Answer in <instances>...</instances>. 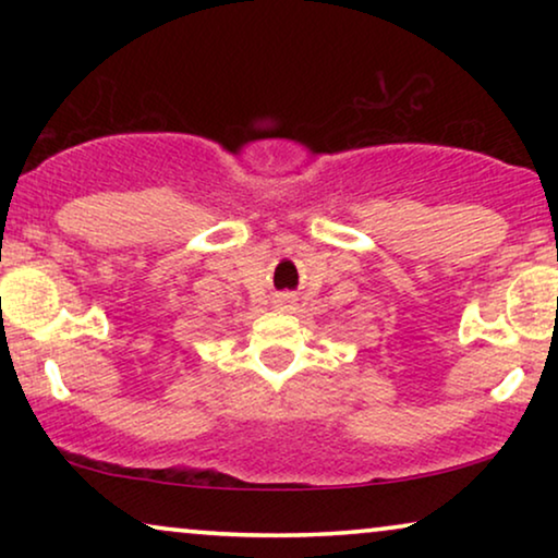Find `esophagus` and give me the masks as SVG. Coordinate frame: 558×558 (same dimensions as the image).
<instances>
[{
    "label": "esophagus",
    "instance_id": "1",
    "mask_svg": "<svg viewBox=\"0 0 558 558\" xmlns=\"http://www.w3.org/2000/svg\"><path fill=\"white\" fill-rule=\"evenodd\" d=\"M292 296H289V294H279L277 296V304H279V307H292Z\"/></svg>",
    "mask_w": 558,
    "mask_h": 558
}]
</instances>
